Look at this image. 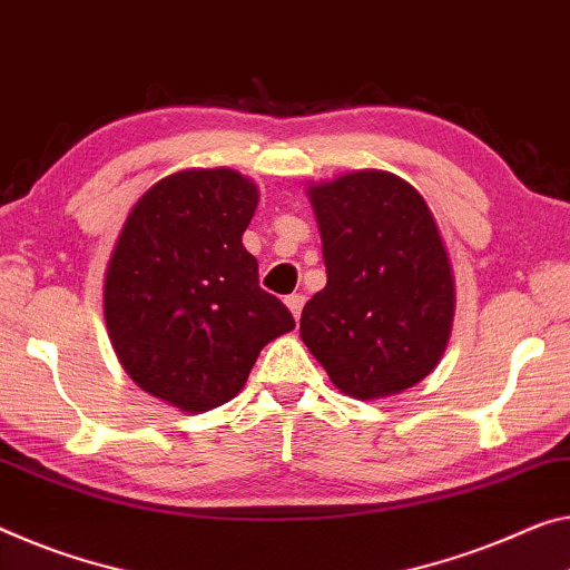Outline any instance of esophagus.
<instances>
[{
    "label": "esophagus",
    "mask_w": 570,
    "mask_h": 570,
    "mask_svg": "<svg viewBox=\"0 0 570 570\" xmlns=\"http://www.w3.org/2000/svg\"><path fill=\"white\" fill-rule=\"evenodd\" d=\"M303 303H305V297H303L301 293H293V295H287V297H285V305H287V308H291V313H293V318H295V321L301 318Z\"/></svg>",
    "instance_id": "1"
}]
</instances>
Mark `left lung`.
<instances>
[{"mask_svg":"<svg viewBox=\"0 0 570 570\" xmlns=\"http://www.w3.org/2000/svg\"><path fill=\"white\" fill-rule=\"evenodd\" d=\"M328 283L305 303L301 338L348 397L382 400L435 370L456 285L425 198L384 170L313 183Z\"/></svg>","mask_w":570,"mask_h":570,"instance_id":"8db88e82","label":"left lung"}]
</instances>
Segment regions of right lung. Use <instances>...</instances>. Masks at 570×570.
Masks as SVG:
<instances>
[{
	"label": "right lung",
	"mask_w": 570,
	"mask_h": 570,
	"mask_svg": "<svg viewBox=\"0 0 570 570\" xmlns=\"http://www.w3.org/2000/svg\"><path fill=\"white\" fill-rule=\"evenodd\" d=\"M259 188L194 168L139 196L104 273V321L119 364L153 397L206 413L236 397L269 341L295 328L244 249Z\"/></svg>",
	"instance_id": "right-lung-1"
}]
</instances>
